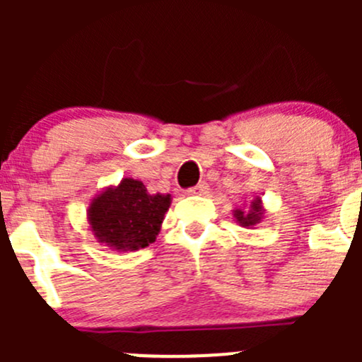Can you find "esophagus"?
<instances>
[{"label": "esophagus", "mask_w": 362, "mask_h": 362, "mask_svg": "<svg viewBox=\"0 0 362 362\" xmlns=\"http://www.w3.org/2000/svg\"><path fill=\"white\" fill-rule=\"evenodd\" d=\"M208 192V184L206 182H202V184H198V185H194V187H191L187 191V194H191V196H204Z\"/></svg>", "instance_id": "34e87169"}]
</instances>
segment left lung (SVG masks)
<instances>
[{
    "instance_id": "8db88e82",
    "label": "left lung",
    "mask_w": 362,
    "mask_h": 362,
    "mask_svg": "<svg viewBox=\"0 0 362 362\" xmlns=\"http://www.w3.org/2000/svg\"><path fill=\"white\" fill-rule=\"evenodd\" d=\"M264 204H262V199L259 196H255L247 206H240L233 210V217H235L236 224L247 229H252L254 226H257L264 218Z\"/></svg>"
}]
</instances>
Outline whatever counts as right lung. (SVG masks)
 Returning <instances> with one entry per match:
<instances>
[{
	"mask_svg": "<svg viewBox=\"0 0 362 362\" xmlns=\"http://www.w3.org/2000/svg\"><path fill=\"white\" fill-rule=\"evenodd\" d=\"M170 204L171 194H151L141 180L122 178L90 199L87 222L98 243L134 252L156 242Z\"/></svg>",
	"mask_w": 362,
	"mask_h": 362,
	"instance_id": "right-lung-1",
	"label": "right lung"
}]
</instances>
